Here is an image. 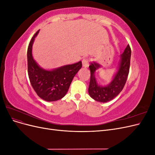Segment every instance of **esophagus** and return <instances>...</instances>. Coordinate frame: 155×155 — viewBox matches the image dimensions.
Returning <instances> with one entry per match:
<instances>
[{
  "label": "esophagus",
  "mask_w": 155,
  "mask_h": 155,
  "mask_svg": "<svg viewBox=\"0 0 155 155\" xmlns=\"http://www.w3.org/2000/svg\"><path fill=\"white\" fill-rule=\"evenodd\" d=\"M89 60L88 58H84L82 61V64H83V67H88V65H89Z\"/></svg>",
  "instance_id": "1"
}]
</instances>
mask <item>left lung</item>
<instances>
[{"label":"left lung","instance_id":"left-lung-1","mask_svg":"<svg viewBox=\"0 0 155 155\" xmlns=\"http://www.w3.org/2000/svg\"><path fill=\"white\" fill-rule=\"evenodd\" d=\"M131 50L128 45L124 53L120 55L119 67L109 85L103 87L97 84L95 78V72L101 65L96 62L91 63L89 68L91 70V79L88 87V94L94 100L105 103L113 100L123 90L125 86L130 68Z\"/></svg>","mask_w":155,"mask_h":155}]
</instances>
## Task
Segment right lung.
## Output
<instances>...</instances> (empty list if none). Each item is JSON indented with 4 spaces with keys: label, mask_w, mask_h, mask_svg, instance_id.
Returning a JSON list of instances; mask_svg holds the SVG:
<instances>
[{
    "label": "right lung",
    "mask_w": 155,
    "mask_h": 155,
    "mask_svg": "<svg viewBox=\"0 0 155 155\" xmlns=\"http://www.w3.org/2000/svg\"><path fill=\"white\" fill-rule=\"evenodd\" d=\"M39 31L33 36L28 48V74L39 97L46 101H57L66 95L75 75L82 67V63L79 61L51 70L40 67L32 56V45Z\"/></svg>",
    "instance_id": "obj_1"
}]
</instances>
